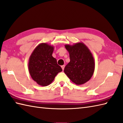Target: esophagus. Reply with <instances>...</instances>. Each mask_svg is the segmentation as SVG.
<instances>
[{"label":"esophagus","instance_id":"1","mask_svg":"<svg viewBox=\"0 0 123 123\" xmlns=\"http://www.w3.org/2000/svg\"><path fill=\"white\" fill-rule=\"evenodd\" d=\"M61 67H62V70H64V68H65V65H62V66Z\"/></svg>","mask_w":123,"mask_h":123}]
</instances>
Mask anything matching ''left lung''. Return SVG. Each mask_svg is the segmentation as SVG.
<instances>
[{"mask_svg":"<svg viewBox=\"0 0 123 123\" xmlns=\"http://www.w3.org/2000/svg\"><path fill=\"white\" fill-rule=\"evenodd\" d=\"M65 47L69 53L70 62L65 66L64 73L76 85L86 83L95 70V60L91 51L82 42L67 44Z\"/></svg>","mask_w":123,"mask_h":123,"instance_id":"1","label":"left lung"}]
</instances>
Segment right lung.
I'll use <instances>...</instances> for the list:
<instances>
[{
	"label": "right lung",
	"mask_w": 123,
	"mask_h": 123,
	"mask_svg": "<svg viewBox=\"0 0 123 123\" xmlns=\"http://www.w3.org/2000/svg\"><path fill=\"white\" fill-rule=\"evenodd\" d=\"M53 46L41 43L34 49L28 61V70L32 80L42 86H47L62 71L57 60L52 56Z\"/></svg>",
	"instance_id": "1"
}]
</instances>
